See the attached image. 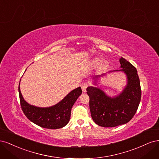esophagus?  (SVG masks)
I'll return each mask as SVG.
<instances>
[{
  "mask_svg": "<svg viewBox=\"0 0 159 159\" xmlns=\"http://www.w3.org/2000/svg\"><path fill=\"white\" fill-rule=\"evenodd\" d=\"M88 84L86 83V82H84L82 84H81V89H82L83 92H86V89H87V88L88 87Z\"/></svg>",
  "mask_w": 159,
  "mask_h": 159,
  "instance_id": "obj_1",
  "label": "esophagus"
}]
</instances>
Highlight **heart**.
I'll return each mask as SVG.
<instances>
[{
	"label": "heart",
	"instance_id": "b5f03b06",
	"mask_svg": "<svg viewBox=\"0 0 159 159\" xmlns=\"http://www.w3.org/2000/svg\"><path fill=\"white\" fill-rule=\"evenodd\" d=\"M101 61H102V57H93L92 60H91V64L93 65V66H96V65H98V64H99ZM107 64V61H105V60L102 61V63H101L100 68L102 69H103V68H105V67H106Z\"/></svg>",
	"mask_w": 159,
	"mask_h": 159
}]
</instances>
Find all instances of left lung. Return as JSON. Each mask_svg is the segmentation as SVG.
Wrapping results in <instances>:
<instances>
[{
  "instance_id": "obj_1",
  "label": "left lung",
  "mask_w": 159,
  "mask_h": 159,
  "mask_svg": "<svg viewBox=\"0 0 159 159\" xmlns=\"http://www.w3.org/2000/svg\"><path fill=\"white\" fill-rule=\"evenodd\" d=\"M121 70L111 71H123L127 77V85L122 92L110 97L101 89L90 86L87 88L89 97V109L93 121L99 126L114 127L125 124L135 114L141 102L140 80L136 68L123 57L119 60ZM93 77L94 85H97L100 77Z\"/></svg>"
}]
</instances>
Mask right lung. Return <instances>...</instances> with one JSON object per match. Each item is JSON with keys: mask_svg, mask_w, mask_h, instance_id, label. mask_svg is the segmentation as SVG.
Here are the masks:
<instances>
[{"mask_svg": "<svg viewBox=\"0 0 159 159\" xmlns=\"http://www.w3.org/2000/svg\"><path fill=\"white\" fill-rule=\"evenodd\" d=\"M18 92L22 111L30 121L43 128L57 129L68 123L71 107L82 91L80 87L72 90L59 103L48 107H36L28 103L22 97L20 84Z\"/></svg>", "mask_w": 159, "mask_h": 159, "instance_id": "1", "label": "right lung"}]
</instances>
